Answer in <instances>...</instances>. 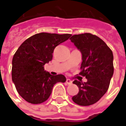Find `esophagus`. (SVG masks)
<instances>
[{"instance_id": "34e87169", "label": "esophagus", "mask_w": 126, "mask_h": 126, "mask_svg": "<svg viewBox=\"0 0 126 126\" xmlns=\"http://www.w3.org/2000/svg\"><path fill=\"white\" fill-rule=\"evenodd\" d=\"M66 84H67V85H71V84H72V81L70 79H66Z\"/></svg>"}]
</instances>
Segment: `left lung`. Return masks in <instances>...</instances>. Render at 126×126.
<instances>
[{
  "instance_id": "left-lung-1",
  "label": "left lung",
  "mask_w": 126,
  "mask_h": 126,
  "mask_svg": "<svg viewBox=\"0 0 126 126\" xmlns=\"http://www.w3.org/2000/svg\"><path fill=\"white\" fill-rule=\"evenodd\" d=\"M70 39L82 53L79 74L87 79L84 83L73 81L79 92L72 100L79 105H91L100 100L108 89L114 73L113 53L101 39L90 33L75 34Z\"/></svg>"
}]
</instances>
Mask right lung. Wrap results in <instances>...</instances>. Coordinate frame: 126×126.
Listing matches in <instances>:
<instances>
[{"label": "right lung", "instance_id": "obj_1", "mask_svg": "<svg viewBox=\"0 0 126 126\" xmlns=\"http://www.w3.org/2000/svg\"><path fill=\"white\" fill-rule=\"evenodd\" d=\"M71 36L41 32L27 39L17 49L12 59V82L27 102L44 103L50 96L54 85L66 82L64 75L52 76L44 66L52 60L55 48Z\"/></svg>", "mask_w": 126, "mask_h": 126}]
</instances>
